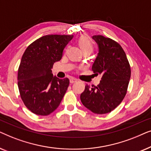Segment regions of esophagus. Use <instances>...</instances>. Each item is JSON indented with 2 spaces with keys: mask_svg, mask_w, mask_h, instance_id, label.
I'll list each match as a JSON object with an SVG mask.
<instances>
[{
  "mask_svg": "<svg viewBox=\"0 0 151 151\" xmlns=\"http://www.w3.org/2000/svg\"><path fill=\"white\" fill-rule=\"evenodd\" d=\"M77 81H78V80L76 79V78H70V83H71V84L75 83V82H76Z\"/></svg>",
  "mask_w": 151,
  "mask_h": 151,
  "instance_id": "obj_1",
  "label": "esophagus"
}]
</instances>
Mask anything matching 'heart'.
Wrapping results in <instances>:
<instances>
[{"label": "heart", "mask_w": 151, "mask_h": 151, "mask_svg": "<svg viewBox=\"0 0 151 151\" xmlns=\"http://www.w3.org/2000/svg\"><path fill=\"white\" fill-rule=\"evenodd\" d=\"M78 45H79V46L81 48L82 51L86 50L92 51L93 49V45L91 42L88 38V37L85 36H82L80 37L79 40H78Z\"/></svg>", "instance_id": "b5f03b06"}]
</instances>
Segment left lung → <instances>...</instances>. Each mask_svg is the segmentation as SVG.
Returning a JSON list of instances; mask_svg holds the SVG:
<instances>
[{"mask_svg": "<svg viewBox=\"0 0 151 151\" xmlns=\"http://www.w3.org/2000/svg\"><path fill=\"white\" fill-rule=\"evenodd\" d=\"M92 38L99 49L92 71L97 75L100 74L102 78L97 86L86 84L80 100L93 113L105 114L116 108L125 97L131 78V67L119 43L101 35Z\"/></svg>", "mask_w": 151, "mask_h": 151, "instance_id": "left-lung-1", "label": "left lung"}]
</instances>
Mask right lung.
Wrapping results in <instances>:
<instances>
[{
  "label": "right lung",
  "mask_w": 151,
  "mask_h": 151,
  "mask_svg": "<svg viewBox=\"0 0 151 151\" xmlns=\"http://www.w3.org/2000/svg\"><path fill=\"white\" fill-rule=\"evenodd\" d=\"M73 35H47L29 45L18 71V86L27 108L38 115H48L60 104L68 86L67 78L53 76L51 69L63 57Z\"/></svg>",
  "instance_id": "obj_1"
}]
</instances>
